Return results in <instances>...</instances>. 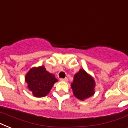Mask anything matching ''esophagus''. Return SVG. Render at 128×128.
Segmentation results:
<instances>
[{"mask_svg": "<svg viewBox=\"0 0 128 128\" xmlns=\"http://www.w3.org/2000/svg\"><path fill=\"white\" fill-rule=\"evenodd\" d=\"M60 80H61V81H63V82H68V78H60Z\"/></svg>", "mask_w": 128, "mask_h": 128, "instance_id": "esophagus-1", "label": "esophagus"}]
</instances>
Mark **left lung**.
<instances>
[{
	"instance_id": "1",
	"label": "left lung",
	"mask_w": 128,
	"mask_h": 128,
	"mask_svg": "<svg viewBox=\"0 0 128 128\" xmlns=\"http://www.w3.org/2000/svg\"><path fill=\"white\" fill-rule=\"evenodd\" d=\"M95 81L84 69H80L74 76L71 88L75 97L84 100L91 97L95 93Z\"/></svg>"
}]
</instances>
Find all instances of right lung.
Masks as SVG:
<instances>
[{
  "label": "right lung",
  "mask_w": 128,
  "mask_h": 128,
  "mask_svg": "<svg viewBox=\"0 0 128 128\" xmlns=\"http://www.w3.org/2000/svg\"><path fill=\"white\" fill-rule=\"evenodd\" d=\"M25 82L34 96L41 98L48 95L58 80L54 74L46 71L45 67L42 66L31 68L26 74Z\"/></svg>",
  "instance_id": "right-lung-1"
}]
</instances>
